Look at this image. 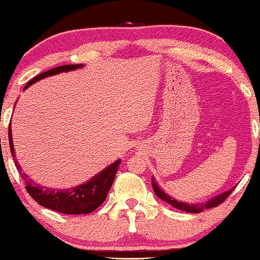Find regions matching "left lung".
Listing matches in <instances>:
<instances>
[{
  "instance_id": "8db88e82",
  "label": "left lung",
  "mask_w": 260,
  "mask_h": 260,
  "mask_svg": "<svg viewBox=\"0 0 260 260\" xmlns=\"http://www.w3.org/2000/svg\"><path fill=\"white\" fill-rule=\"evenodd\" d=\"M152 188H153V192L156 193V196L158 197L159 199L164 200L166 203L170 204V205L174 206V208L179 209V210H182V211L185 212H190V213H199L202 212L203 210L205 209H211V208H216V206H218L219 204H222L224 200L228 198L229 194L234 190L233 189H229L226 190V192L222 193V194L219 196H216L215 198L208 200L206 203H203V204H189V203H182V202H179V200L172 198V197L167 194L166 192L162 188H159V186L157 185V182L154 181V179L152 177Z\"/></svg>"
}]
</instances>
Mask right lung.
I'll return each mask as SVG.
<instances>
[{
    "label": "right lung",
    "mask_w": 260,
    "mask_h": 260,
    "mask_svg": "<svg viewBox=\"0 0 260 260\" xmlns=\"http://www.w3.org/2000/svg\"><path fill=\"white\" fill-rule=\"evenodd\" d=\"M83 67V64H64L60 67L52 68L47 72L36 75L34 79L26 84L24 90H26L29 85L37 83L41 79H44L51 75L62 73V72H70L75 71L78 68ZM8 138H9V146H11L12 157L14 159L15 167L18 172L20 173L22 181L26 185V190L28 194L37 202L39 205L43 208H47L54 211L66 213V215H83V213H90L94 211L98 206L103 204L106 200L108 192L113 185L115 175H116L117 170H119V164L121 159H117L107 168H104L101 173L94 175L91 180H88L85 183H81L73 188H66V189H54L48 188V187H43L42 185L35 183L32 180H29L27 174L22 173L20 164L15 158L14 145H13V138H12V127L9 124L8 129Z\"/></svg>",
    "instance_id": "add662e5"
}]
</instances>
